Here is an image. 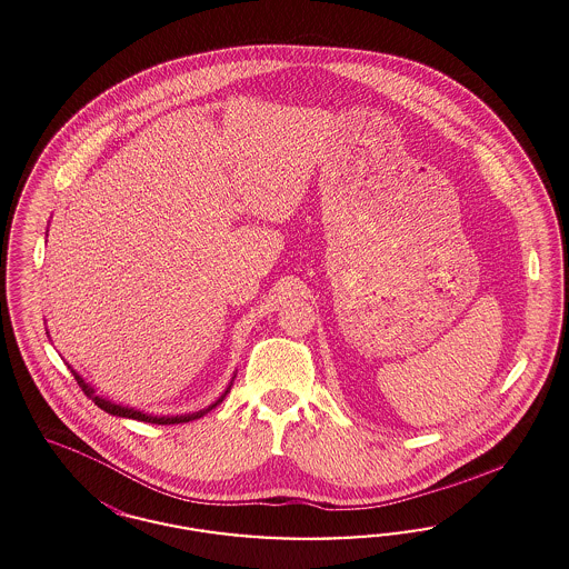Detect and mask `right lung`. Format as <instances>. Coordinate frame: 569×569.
Returning a JSON list of instances; mask_svg holds the SVG:
<instances>
[{
  "mask_svg": "<svg viewBox=\"0 0 569 569\" xmlns=\"http://www.w3.org/2000/svg\"><path fill=\"white\" fill-rule=\"evenodd\" d=\"M71 368V366H68ZM71 375H73V379L78 381V386L82 387V391L91 398L92 402L99 407L101 410H106V412H110V415H116V417H127V419H137V421H146V423H159V426H171V423H186V421H192V419H199V417H203L207 410L213 409L218 402H222L224 400V396L216 402V405H211L209 409L199 410V412H192V415H180V417H152V415H146V412H141V410L136 409H127V407H120V405H114V402H110V400H106V398H99V396H94V389H92L89 383H84V379L76 372V370H71Z\"/></svg>",
  "mask_w": 569,
  "mask_h": 569,
  "instance_id": "obj_1",
  "label": "right lung"
}]
</instances>
